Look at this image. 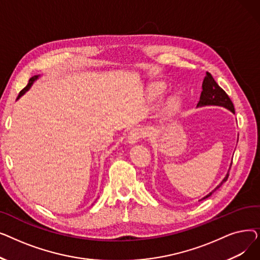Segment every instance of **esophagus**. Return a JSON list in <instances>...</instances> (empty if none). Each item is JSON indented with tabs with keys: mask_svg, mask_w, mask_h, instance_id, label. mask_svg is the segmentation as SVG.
Segmentation results:
<instances>
[{
	"mask_svg": "<svg viewBox=\"0 0 260 260\" xmlns=\"http://www.w3.org/2000/svg\"><path fill=\"white\" fill-rule=\"evenodd\" d=\"M143 137V133L139 128H133L128 136H127V142L129 144H135L140 141V139Z\"/></svg>",
	"mask_w": 260,
	"mask_h": 260,
	"instance_id": "obj_1",
	"label": "esophagus"
}]
</instances>
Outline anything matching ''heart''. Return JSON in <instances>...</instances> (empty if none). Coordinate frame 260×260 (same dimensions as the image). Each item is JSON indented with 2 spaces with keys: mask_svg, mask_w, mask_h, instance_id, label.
<instances>
[{
  "mask_svg": "<svg viewBox=\"0 0 260 260\" xmlns=\"http://www.w3.org/2000/svg\"><path fill=\"white\" fill-rule=\"evenodd\" d=\"M165 92H166V85H163L161 83H157L148 88L147 98L151 101H156V100L160 99ZM180 106H181L180 98L179 97H172L167 103V111L170 114H175L179 111Z\"/></svg>",
  "mask_w": 260,
  "mask_h": 260,
  "instance_id": "obj_1",
  "label": "heart"
}]
</instances>
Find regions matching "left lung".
<instances>
[{"instance_id":"obj_1","label":"left lung","mask_w":260,"mask_h":260,"mask_svg":"<svg viewBox=\"0 0 260 260\" xmlns=\"http://www.w3.org/2000/svg\"><path fill=\"white\" fill-rule=\"evenodd\" d=\"M203 106H221V107H224V108L229 109V111L232 112L233 114H235L234 105H233V103H232L231 99L229 98V95L226 94V92L219 85L216 83V81L214 80L212 75L208 72H207V75H206V77H204V80H203L202 91H201V94H200V100L197 104V107H203ZM237 142H238V139H237ZM231 167H232V162L230 165L229 171H228L224 178L222 179V181L219 184H218L212 190V192H210L207 196H204L203 198H201L199 201L209 198L215 192L216 189L219 188L222 185V183H224L228 180L229 172H230Z\"/></svg>"}]
</instances>
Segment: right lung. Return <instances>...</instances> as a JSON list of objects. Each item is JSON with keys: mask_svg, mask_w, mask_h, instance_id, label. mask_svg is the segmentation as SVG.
I'll return each mask as SVG.
<instances>
[{"mask_svg": "<svg viewBox=\"0 0 260 260\" xmlns=\"http://www.w3.org/2000/svg\"><path fill=\"white\" fill-rule=\"evenodd\" d=\"M40 78V75H38V76H35V77H32L30 80H29V82H28V84H27V86L24 88V89H22L21 90V92H20V94H19V97H18V99H20L22 95L26 92V91H28L29 89H30V87L32 86V84L35 83V81H37L38 79Z\"/></svg>", "mask_w": 260, "mask_h": 260, "instance_id": "1", "label": "right lung"}]
</instances>
